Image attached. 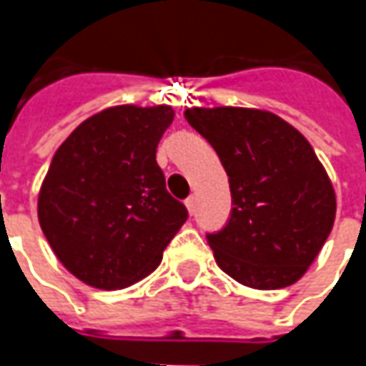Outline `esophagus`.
<instances>
[{
	"mask_svg": "<svg viewBox=\"0 0 366 366\" xmlns=\"http://www.w3.org/2000/svg\"><path fill=\"white\" fill-rule=\"evenodd\" d=\"M185 205H187L189 214H193V212H195V195H189V197L185 199Z\"/></svg>",
	"mask_w": 366,
	"mask_h": 366,
	"instance_id": "1",
	"label": "esophagus"
}]
</instances>
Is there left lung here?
<instances>
[{
    "label": "left lung",
    "instance_id": "8db88e82",
    "mask_svg": "<svg viewBox=\"0 0 366 366\" xmlns=\"http://www.w3.org/2000/svg\"><path fill=\"white\" fill-rule=\"evenodd\" d=\"M185 118L218 152L230 181V218L205 234L218 267L254 289L295 283L336 216L330 179L312 144L271 112L193 107Z\"/></svg>",
    "mask_w": 366,
    "mask_h": 366
}]
</instances>
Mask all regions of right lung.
Segmentation results:
<instances>
[{
	"label": "right lung",
	"instance_id": "right-lung-1",
	"mask_svg": "<svg viewBox=\"0 0 366 366\" xmlns=\"http://www.w3.org/2000/svg\"><path fill=\"white\" fill-rule=\"evenodd\" d=\"M169 106H120L77 126L50 161L38 197L40 228L77 279L122 289L150 274L187 219L157 162Z\"/></svg>",
	"mask_w": 366,
	"mask_h": 366
}]
</instances>
